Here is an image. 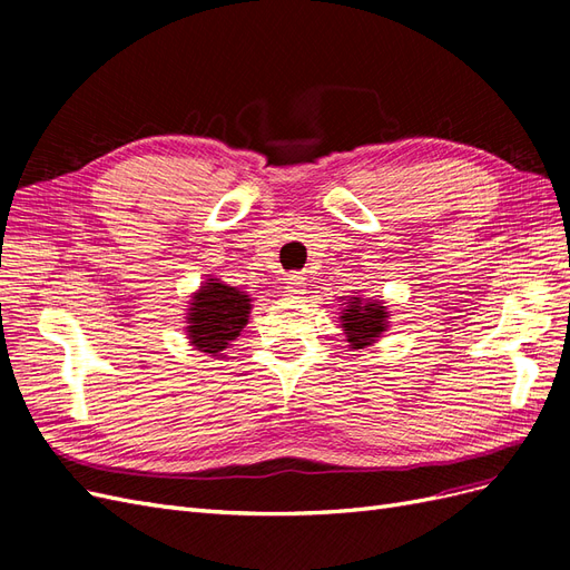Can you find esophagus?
Here are the masks:
<instances>
[{"label":"esophagus","mask_w":570,"mask_h":570,"mask_svg":"<svg viewBox=\"0 0 570 570\" xmlns=\"http://www.w3.org/2000/svg\"><path fill=\"white\" fill-rule=\"evenodd\" d=\"M304 287H306V281L302 278L299 273H289L287 278H285V289H287V295H302Z\"/></svg>","instance_id":"esophagus-1"}]
</instances>
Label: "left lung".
<instances>
[{
  "label": "left lung",
  "mask_w": 570,
  "mask_h": 570,
  "mask_svg": "<svg viewBox=\"0 0 570 570\" xmlns=\"http://www.w3.org/2000/svg\"><path fill=\"white\" fill-rule=\"evenodd\" d=\"M387 312L377 302H361V297H352L344 308L342 325L347 333V342L352 350H364L375 337L385 331Z\"/></svg>",
  "instance_id": "left-lung-1"
}]
</instances>
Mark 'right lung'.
I'll use <instances>...</instances> for the list:
<instances>
[{"label": "right lung", "mask_w": 570, "mask_h": 570, "mask_svg": "<svg viewBox=\"0 0 570 570\" xmlns=\"http://www.w3.org/2000/svg\"><path fill=\"white\" fill-rule=\"evenodd\" d=\"M249 308V297L239 289L206 283L189 306L187 335L197 350L218 356L247 325Z\"/></svg>", "instance_id": "1"}]
</instances>
